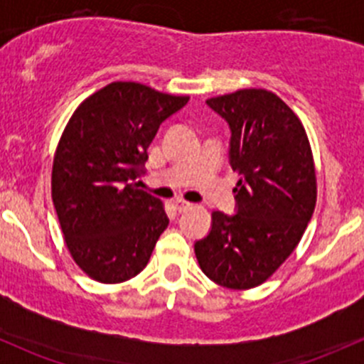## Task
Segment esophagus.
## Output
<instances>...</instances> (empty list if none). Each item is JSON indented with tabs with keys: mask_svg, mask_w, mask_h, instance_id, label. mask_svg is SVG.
Segmentation results:
<instances>
[{
	"mask_svg": "<svg viewBox=\"0 0 364 364\" xmlns=\"http://www.w3.org/2000/svg\"><path fill=\"white\" fill-rule=\"evenodd\" d=\"M174 208H176V211H179V213H183V211H186V209L188 208H192V204L190 203H186V200H176L174 203Z\"/></svg>",
	"mask_w": 364,
	"mask_h": 364,
	"instance_id": "34e87169",
	"label": "esophagus"
}]
</instances>
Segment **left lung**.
<instances>
[{"label":"left lung","instance_id":"left-lung-1","mask_svg":"<svg viewBox=\"0 0 364 364\" xmlns=\"http://www.w3.org/2000/svg\"><path fill=\"white\" fill-rule=\"evenodd\" d=\"M205 104L230 128V167L241 176L236 215H211L196 243L205 277L245 291L264 284L294 252L317 203L314 155L299 117L267 90H240Z\"/></svg>","mask_w":364,"mask_h":364}]
</instances>
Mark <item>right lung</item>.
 <instances>
[{
  "instance_id": "right-lung-1",
  "label": "right lung",
  "mask_w": 364,
  "mask_h": 364,
  "mask_svg": "<svg viewBox=\"0 0 364 364\" xmlns=\"http://www.w3.org/2000/svg\"><path fill=\"white\" fill-rule=\"evenodd\" d=\"M188 97L139 82H111L87 97L65 127L53 164V203L77 266L100 284L141 273L168 218L135 183L160 124Z\"/></svg>"
}]
</instances>
